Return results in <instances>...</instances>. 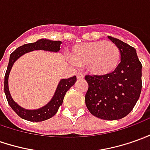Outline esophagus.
Returning a JSON list of instances; mask_svg holds the SVG:
<instances>
[{
  "label": "esophagus",
  "instance_id": "obj_1",
  "mask_svg": "<svg viewBox=\"0 0 150 150\" xmlns=\"http://www.w3.org/2000/svg\"><path fill=\"white\" fill-rule=\"evenodd\" d=\"M76 77H77V79H83V75L82 73H78L77 75H76Z\"/></svg>",
  "mask_w": 150,
  "mask_h": 150
}]
</instances>
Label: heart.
I'll return each mask as SVG.
<instances>
[{
  "mask_svg": "<svg viewBox=\"0 0 150 150\" xmlns=\"http://www.w3.org/2000/svg\"><path fill=\"white\" fill-rule=\"evenodd\" d=\"M69 58L76 66H86L91 74L106 75L117 68L121 52L111 42L95 41L74 46L69 52Z\"/></svg>",
  "mask_w": 150,
  "mask_h": 150,
  "instance_id": "obj_1",
  "label": "heart"
}]
</instances>
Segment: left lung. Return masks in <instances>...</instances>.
Wrapping results in <instances>:
<instances>
[{"mask_svg":"<svg viewBox=\"0 0 150 150\" xmlns=\"http://www.w3.org/2000/svg\"><path fill=\"white\" fill-rule=\"evenodd\" d=\"M121 52V63L106 75H86L88 85L85 104L97 117L114 121L131 112L139 99L142 88V65L136 50L126 42L108 37Z\"/></svg>","mask_w":150,"mask_h":150,"instance_id":"left-lung-1","label":"left lung"}]
</instances>
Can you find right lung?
Here are the masks:
<instances>
[{
    "instance_id": "add662e5",
    "label": "right lung",
    "mask_w": 150,
    "mask_h": 150,
    "mask_svg": "<svg viewBox=\"0 0 150 150\" xmlns=\"http://www.w3.org/2000/svg\"><path fill=\"white\" fill-rule=\"evenodd\" d=\"M61 44H62L61 41H53L47 39V38H41L36 41L35 42L20 46L18 48H16L10 56L9 64L7 67L6 75H5V83H4L5 93L6 96L8 103L11 106V108L15 111L19 117L26 121L36 122H42L55 116L59 108L62 105L64 97L66 95L67 92L76 82V76H73L69 79H61L52 99L43 107L38 109H26V108H22L21 106H19L16 102H15L13 98L11 97V93L9 90L8 80H9V75L11 73L12 67L19 57H21L23 55L30 52L42 50V51H47V52H58L61 49L60 47Z\"/></svg>"
}]
</instances>
